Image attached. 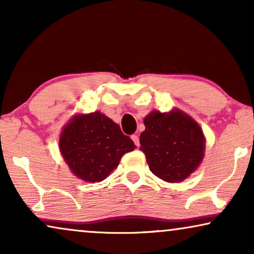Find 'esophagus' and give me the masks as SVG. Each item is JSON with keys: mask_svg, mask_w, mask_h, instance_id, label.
I'll return each instance as SVG.
<instances>
[{"mask_svg": "<svg viewBox=\"0 0 254 254\" xmlns=\"http://www.w3.org/2000/svg\"><path fill=\"white\" fill-rule=\"evenodd\" d=\"M131 140H133L134 144L136 145V147H140V138H138L137 135H131Z\"/></svg>", "mask_w": 254, "mask_h": 254, "instance_id": "34e87169", "label": "esophagus"}]
</instances>
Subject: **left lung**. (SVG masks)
<instances>
[{
    "instance_id": "left-lung-1",
    "label": "left lung",
    "mask_w": 254,
    "mask_h": 254,
    "mask_svg": "<svg viewBox=\"0 0 254 254\" xmlns=\"http://www.w3.org/2000/svg\"><path fill=\"white\" fill-rule=\"evenodd\" d=\"M140 135L141 150L149 169L165 182L180 183L203 158L204 136L199 125L178 110L170 113L154 111L144 118Z\"/></svg>"
}]
</instances>
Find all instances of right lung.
<instances>
[{
  "label": "right lung",
  "instance_id": "add662e5",
  "mask_svg": "<svg viewBox=\"0 0 254 254\" xmlns=\"http://www.w3.org/2000/svg\"><path fill=\"white\" fill-rule=\"evenodd\" d=\"M134 142L100 112L77 116L62 130L60 150L74 175L85 182L106 179Z\"/></svg>",
  "mask_w": 254,
  "mask_h": 254
}]
</instances>
